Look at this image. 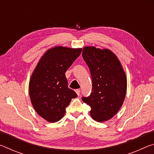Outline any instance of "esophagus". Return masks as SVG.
Masks as SVG:
<instances>
[{"label":"esophagus","mask_w":154,"mask_h":154,"mask_svg":"<svg viewBox=\"0 0 154 154\" xmlns=\"http://www.w3.org/2000/svg\"><path fill=\"white\" fill-rule=\"evenodd\" d=\"M75 92L77 93V94L78 96H79V94H80V90H79V89L76 90H75Z\"/></svg>","instance_id":"esophagus-1"}]
</instances>
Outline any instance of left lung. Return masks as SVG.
Instances as JSON below:
<instances>
[{"mask_svg": "<svg viewBox=\"0 0 154 154\" xmlns=\"http://www.w3.org/2000/svg\"><path fill=\"white\" fill-rule=\"evenodd\" d=\"M82 56L90 71L92 90L83 102L91 107L90 116L96 122L111 119L123 105L127 79L120 61L110 49L84 47Z\"/></svg>", "mask_w": 154, "mask_h": 154, "instance_id": "8db88e82", "label": "left lung"}]
</instances>
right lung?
<instances>
[{"label": "right lung", "mask_w": 154, "mask_h": 154, "mask_svg": "<svg viewBox=\"0 0 154 154\" xmlns=\"http://www.w3.org/2000/svg\"><path fill=\"white\" fill-rule=\"evenodd\" d=\"M82 48L56 46L45 51L36 64L29 82V95L34 109L49 122H56L65 114L71 99L77 97L68 88L65 72L79 56Z\"/></svg>", "instance_id": "1"}]
</instances>
